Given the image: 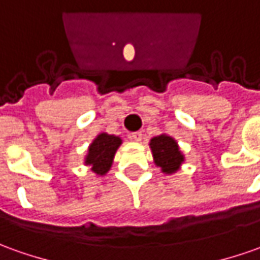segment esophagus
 I'll use <instances>...</instances> for the list:
<instances>
[{
	"instance_id": "obj_1",
	"label": "esophagus",
	"mask_w": 260,
	"mask_h": 260,
	"mask_svg": "<svg viewBox=\"0 0 260 260\" xmlns=\"http://www.w3.org/2000/svg\"><path fill=\"white\" fill-rule=\"evenodd\" d=\"M129 138L135 142H141L142 141V132H134V134H131Z\"/></svg>"
}]
</instances>
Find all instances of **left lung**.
Segmentation results:
<instances>
[{
    "label": "left lung",
    "instance_id": "left-lung-1",
    "mask_svg": "<svg viewBox=\"0 0 260 260\" xmlns=\"http://www.w3.org/2000/svg\"><path fill=\"white\" fill-rule=\"evenodd\" d=\"M149 148L153 156V164L165 175L176 174L185 162V155L181 151L176 139L168 134H160L149 141Z\"/></svg>",
    "mask_w": 260,
    "mask_h": 260
}]
</instances>
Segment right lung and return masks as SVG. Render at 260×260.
I'll return each mask as SVG.
<instances>
[{"mask_svg": "<svg viewBox=\"0 0 260 260\" xmlns=\"http://www.w3.org/2000/svg\"><path fill=\"white\" fill-rule=\"evenodd\" d=\"M122 145V139L116 135L101 132L88 146L84 165L89 167L96 176H105L114 164L118 148Z\"/></svg>", "mask_w": 260, "mask_h": 260, "instance_id": "add662e5", "label": "right lung"}]
</instances>
